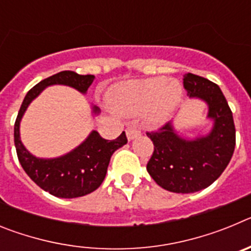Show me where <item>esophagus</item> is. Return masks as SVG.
I'll list each match as a JSON object with an SVG mask.
<instances>
[{"label": "esophagus", "instance_id": "34e87169", "mask_svg": "<svg viewBox=\"0 0 251 251\" xmlns=\"http://www.w3.org/2000/svg\"><path fill=\"white\" fill-rule=\"evenodd\" d=\"M126 133H127L128 141H133V139H136L137 137L141 136V130H139L137 127H134V126H133V127L128 128L127 132H126Z\"/></svg>", "mask_w": 251, "mask_h": 251}]
</instances>
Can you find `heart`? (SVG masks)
Masks as SVG:
<instances>
[{"label": "heart", "mask_w": 251, "mask_h": 251, "mask_svg": "<svg viewBox=\"0 0 251 251\" xmlns=\"http://www.w3.org/2000/svg\"><path fill=\"white\" fill-rule=\"evenodd\" d=\"M182 95L179 81L157 76L117 84L110 89L109 100L118 112L124 114L146 112V118L151 123H163L181 103Z\"/></svg>", "instance_id": "1"}]
</instances>
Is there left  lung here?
Wrapping results in <instances>:
<instances>
[{
    "label": "left lung",
    "instance_id": "8db88e82",
    "mask_svg": "<svg viewBox=\"0 0 251 251\" xmlns=\"http://www.w3.org/2000/svg\"><path fill=\"white\" fill-rule=\"evenodd\" d=\"M183 86L190 98L207 105L211 129L203 136L187 138L170 122L158 132L147 133L154 146L147 171L167 191L192 194L214 183L229 165L235 148V126L219 85L188 73L183 76Z\"/></svg>",
    "mask_w": 251,
    "mask_h": 251
}]
</instances>
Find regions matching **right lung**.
<instances>
[{
	"label": "right lung",
	"instance_id": "obj_1",
	"mask_svg": "<svg viewBox=\"0 0 251 251\" xmlns=\"http://www.w3.org/2000/svg\"><path fill=\"white\" fill-rule=\"evenodd\" d=\"M94 79V75H79L69 70L46 77L26 94L17 114L13 137L20 163L27 176L52 196L74 199L95 191L105 178L112 154L127 143L126 133L122 132L121 136L113 141H106L97 130H92L89 136L70 152L54 158H40L28 152L22 143L20 123L31 101L48 86H70L81 94H86ZM92 113L98 115L100 109L92 105Z\"/></svg>",
	"mask_w": 251,
	"mask_h": 251
}]
</instances>
